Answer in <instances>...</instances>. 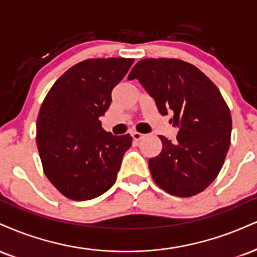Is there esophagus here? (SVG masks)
I'll return each mask as SVG.
<instances>
[{
    "label": "esophagus",
    "instance_id": "esophagus-1",
    "mask_svg": "<svg viewBox=\"0 0 257 257\" xmlns=\"http://www.w3.org/2000/svg\"><path fill=\"white\" fill-rule=\"evenodd\" d=\"M145 135L144 134H141V133H138V132H133L132 133V138L134 139L135 141H139V140H141L142 138H144Z\"/></svg>",
    "mask_w": 257,
    "mask_h": 257
}]
</instances>
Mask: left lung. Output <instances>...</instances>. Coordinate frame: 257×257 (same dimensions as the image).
Listing matches in <instances>:
<instances>
[{
    "instance_id": "left-lung-1",
    "label": "left lung",
    "mask_w": 257,
    "mask_h": 257,
    "mask_svg": "<svg viewBox=\"0 0 257 257\" xmlns=\"http://www.w3.org/2000/svg\"><path fill=\"white\" fill-rule=\"evenodd\" d=\"M139 80L162 115L172 113L177 141L160 135L163 150L148 160L157 184L189 197L214 181L230 147L232 119L217 86L193 64L174 58H145L128 80Z\"/></svg>"
}]
</instances>
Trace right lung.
I'll list each match as a JSON object with an SVG mask.
<instances>
[{
  "label": "right lung",
  "instance_id": "right-lung-1",
  "mask_svg": "<svg viewBox=\"0 0 257 257\" xmlns=\"http://www.w3.org/2000/svg\"><path fill=\"white\" fill-rule=\"evenodd\" d=\"M133 62H80L60 76L43 101L37 119V147L46 177L68 199H94L116 182L132 137L105 132L99 117L109 109L111 92Z\"/></svg>",
  "mask_w": 257,
  "mask_h": 257
}]
</instances>
